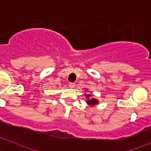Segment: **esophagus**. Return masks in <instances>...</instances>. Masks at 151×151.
Segmentation results:
<instances>
[{
  "label": "esophagus",
  "instance_id": "obj_1",
  "mask_svg": "<svg viewBox=\"0 0 151 151\" xmlns=\"http://www.w3.org/2000/svg\"><path fill=\"white\" fill-rule=\"evenodd\" d=\"M75 83H69V85H68V86H69V88H75Z\"/></svg>",
  "mask_w": 151,
  "mask_h": 151
}]
</instances>
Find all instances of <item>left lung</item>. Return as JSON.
<instances>
[{"label": "left lung", "mask_w": 151, "mask_h": 151, "mask_svg": "<svg viewBox=\"0 0 151 151\" xmlns=\"http://www.w3.org/2000/svg\"><path fill=\"white\" fill-rule=\"evenodd\" d=\"M85 96H86V99H87V101H86L87 104H88L91 106H95L96 104H98L99 101L97 99H96L95 98H93V97H92V95H91V94L85 93Z\"/></svg>", "instance_id": "1"}]
</instances>
